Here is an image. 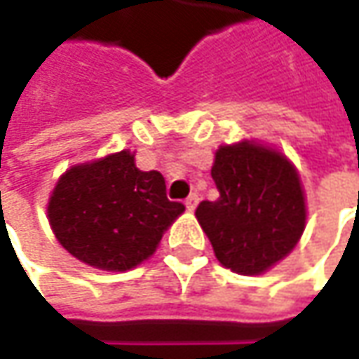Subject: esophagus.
I'll use <instances>...</instances> for the list:
<instances>
[{
  "label": "esophagus",
  "instance_id": "obj_1",
  "mask_svg": "<svg viewBox=\"0 0 359 359\" xmlns=\"http://www.w3.org/2000/svg\"><path fill=\"white\" fill-rule=\"evenodd\" d=\"M198 203H200V198H198V194H189L186 198V208L189 212H194L196 208H198Z\"/></svg>",
  "mask_w": 359,
  "mask_h": 359
}]
</instances>
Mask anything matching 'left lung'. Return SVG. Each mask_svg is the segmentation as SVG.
Returning a JSON list of instances; mask_svg holds the SVG:
<instances>
[{
	"instance_id": "1",
	"label": "left lung",
	"mask_w": 359,
	"mask_h": 359,
	"mask_svg": "<svg viewBox=\"0 0 359 359\" xmlns=\"http://www.w3.org/2000/svg\"><path fill=\"white\" fill-rule=\"evenodd\" d=\"M219 198L196 217L215 257L241 276H259L290 254L306 228V198L283 154L255 142L222 145L212 168Z\"/></svg>"
}]
</instances>
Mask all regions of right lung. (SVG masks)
<instances>
[{
	"mask_svg": "<svg viewBox=\"0 0 359 359\" xmlns=\"http://www.w3.org/2000/svg\"><path fill=\"white\" fill-rule=\"evenodd\" d=\"M186 205L170 201L156 170L135 168L128 149L63 173L48 203L49 226L79 262L107 271L140 266Z\"/></svg>",
	"mask_w": 359,
	"mask_h": 359,
	"instance_id": "1",
	"label": "right lung"
}]
</instances>
